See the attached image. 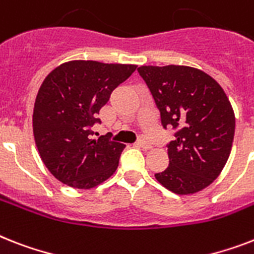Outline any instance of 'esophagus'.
<instances>
[{"mask_svg":"<svg viewBox=\"0 0 254 254\" xmlns=\"http://www.w3.org/2000/svg\"><path fill=\"white\" fill-rule=\"evenodd\" d=\"M137 143H138V146H139V147L145 148V150H148V148H151V145H150V143H148V142L146 141V139L143 137L139 138Z\"/></svg>","mask_w":254,"mask_h":254,"instance_id":"34e87169","label":"esophagus"}]
</instances>
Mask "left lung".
Segmentation results:
<instances>
[{"instance_id": "obj_1", "label": "left lung", "mask_w": 254, "mask_h": 254, "mask_svg": "<svg viewBox=\"0 0 254 254\" xmlns=\"http://www.w3.org/2000/svg\"><path fill=\"white\" fill-rule=\"evenodd\" d=\"M164 129H176L168 143L170 166L155 179L176 194H193L219 176L230 156L235 113L220 84L199 69L181 65L141 66Z\"/></svg>"}]
</instances>
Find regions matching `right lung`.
Returning <instances> with one entry per match:
<instances>
[{
    "label": "right lung",
    "instance_id": "right-lung-1",
    "mask_svg": "<svg viewBox=\"0 0 254 254\" xmlns=\"http://www.w3.org/2000/svg\"><path fill=\"white\" fill-rule=\"evenodd\" d=\"M137 65L75 60L45 77L35 100V143L49 172L75 189H91L112 176L124 143L92 138L99 111Z\"/></svg>",
    "mask_w": 254,
    "mask_h": 254
}]
</instances>
